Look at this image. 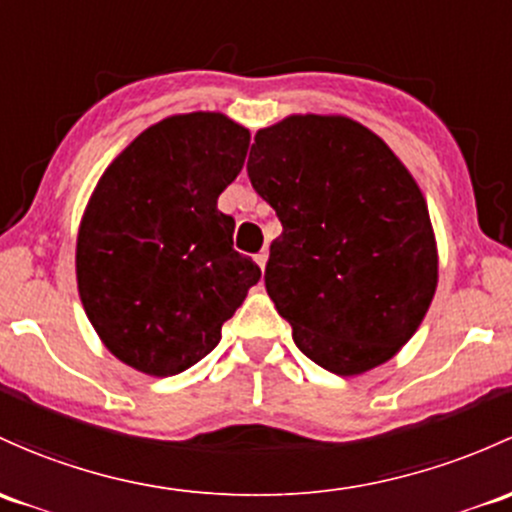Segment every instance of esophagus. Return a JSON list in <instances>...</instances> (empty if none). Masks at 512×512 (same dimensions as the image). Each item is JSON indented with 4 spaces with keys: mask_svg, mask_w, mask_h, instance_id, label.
<instances>
[{
    "mask_svg": "<svg viewBox=\"0 0 512 512\" xmlns=\"http://www.w3.org/2000/svg\"><path fill=\"white\" fill-rule=\"evenodd\" d=\"M255 262H257V265L262 267V270H265V267H267V250H260V252H257V255H255Z\"/></svg>",
    "mask_w": 512,
    "mask_h": 512,
    "instance_id": "34e87169",
    "label": "esophagus"
}]
</instances>
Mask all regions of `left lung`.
Segmentation results:
<instances>
[{
  "label": "left lung",
  "instance_id": "8db88e82",
  "mask_svg": "<svg viewBox=\"0 0 512 512\" xmlns=\"http://www.w3.org/2000/svg\"><path fill=\"white\" fill-rule=\"evenodd\" d=\"M247 176L282 223L265 287L299 351L336 375L390 360L437 289L432 223L410 171L348 117L292 115L255 134Z\"/></svg>",
  "mask_w": 512,
  "mask_h": 512
}]
</instances>
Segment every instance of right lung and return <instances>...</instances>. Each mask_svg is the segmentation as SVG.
<instances>
[{
	"label": "right lung",
	"instance_id": "1",
	"mask_svg": "<svg viewBox=\"0 0 512 512\" xmlns=\"http://www.w3.org/2000/svg\"><path fill=\"white\" fill-rule=\"evenodd\" d=\"M250 132L218 112L166 117L102 174L78 233L75 272L90 324L147 375L184 373L262 272L233 250L218 196L245 164Z\"/></svg>",
	"mask_w": 512,
	"mask_h": 512
}]
</instances>
